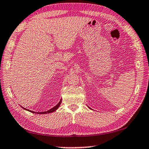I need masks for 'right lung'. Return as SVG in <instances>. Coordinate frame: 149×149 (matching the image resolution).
I'll return each mask as SVG.
<instances>
[{"instance_id":"add662e5","label":"right lung","mask_w":149,"mask_h":149,"mask_svg":"<svg viewBox=\"0 0 149 149\" xmlns=\"http://www.w3.org/2000/svg\"><path fill=\"white\" fill-rule=\"evenodd\" d=\"M61 102H62V99L60 100V101H59V102L58 104H57L55 107H54L53 108H52L51 109H50V110H49V111H45V112H42V113H37V112H34V111H30V110H27V109H24V108H23V107H22V108H23L24 109H25V110H26V111H30V112H31V113H36V114H47V113H53V112H54L56 111V110H57V109L59 107V106H60L61 105Z\"/></svg>"}]
</instances>
